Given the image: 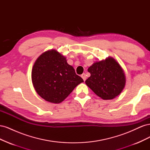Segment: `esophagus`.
I'll list each match as a JSON object with an SVG mask.
<instances>
[{"label":"esophagus","instance_id":"esophagus-1","mask_svg":"<svg viewBox=\"0 0 150 150\" xmlns=\"http://www.w3.org/2000/svg\"><path fill=\"white\" fill-rule=\"evenodd\" d=\"M81 78H82L84 80V81H86V74L85 73H83L82 75H81Z\"/></svg>","mask_w":150,"mask_h":150}]
</instances>
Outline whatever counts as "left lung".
<instances>
[{
  "mask_svg": "<svg viewBox=\"0 0 150 150\" xmlns=\"http://www.w3.org/2000/svg\"><path fill=\"white\" fill-rule=\"evenodd\" d=\"M91 76L85 83L97 96L112 99L122 92L126 83L123 69L114 58L94 62L88 69Z\"/></svg>",
  "mask_w": 150,
  "mask_h": 150,
  "instance_id": "1",
  "label": "left lung"
}]
</instances>
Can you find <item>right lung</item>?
Returning <instances> with one entry per match:
<instances>
[{
	"mask_svg": "<svg viewBox=\"0 0 150 150\" xmlns=\"http://www.w3.org/2000/svg\"><path fill=\"white\" fill-rule=\"evenodd\" d=\"M31 77L39 96L56 104L64 101L77 86L84 82L73 67L67 64L66 58L54 49L42 53L37 59Z\"/></svg>",
	"mask_w": 150,
	"mask_h": 150,
	"instance_id": "1",
	"label": "right lung"
}]
</instances>
